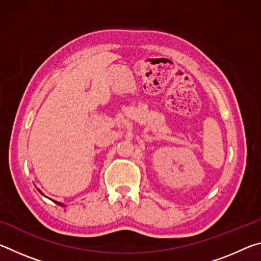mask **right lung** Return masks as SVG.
Returning a JSON list of instances; mask_svg holds the SVG:
<instances>
[{"label": "right lung", "mask_w": 261, "mask_h": 261, "mask_svg": "<svg viewBox=\"0 0 261 261\" xmlns=\"http://www.w3.org/2000/svg\"><path fill=\"white\" fill-rule=\"evenodd\" d=\"M38 191H39V192H40V193L42 194V196H45V194H43V193H42V192H41V191H40V190H39V189H38ZM53 201H54V202H55V204H57V205H59V206H62V207H65V205H64V204H62V202H59V201H56V200H53Z\"/></svg>", "instance_id": "obj_1"}]
</instances>
